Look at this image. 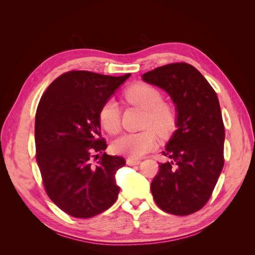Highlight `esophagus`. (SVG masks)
Instances as JSON below:
<instances>
[{
    "label": "esophagus",
    "mask_w": 255,
    "mask_h": 255,
    "mask_svg": "<svg viewBox=\"0 0 255 255\" xmlns=\"http://www.w3.org/2000/svg\"><path fill=\"white\" fill-rule=\"evenodd\" d=\"M140 163L139 159H134V158H128L127 159V164L128 166H135V165H138Z\"/></svg>",
    "instance_id": "34e87169"
}]
</instances>
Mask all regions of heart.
<instances>
[{"label":"heart","mask_w":255,"mask_h":255,"mask_svg":"<svg viewBox=\"0 0 255 255\" xmlns=\"http://www.w3.org/2000/svg\"><path fill=\"white\" fill-rule=\"evenodd\" d=\"M123 99L127 103L145 111L142 128L148 129L122 135L113 142L112 148L116 154L139 158L157 146L155 130L159 135L166 136L174 129L176 111L172 104L163 101L160 90L146 83H136L128 87L123 92ZM98 118L109 134L116 135L120 132V110L115 100H106L100 107Z\"/></svg>","instance_id":"b5f03b06"}]
</instances>
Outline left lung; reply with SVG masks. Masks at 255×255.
I'll list each match as a JSON object with an SVG mask.
<instances>
[{
  "mask_svg": "<svg viewBox=\"0 0 255 255\" xmlns=\"http://www.w3.org/2000/svg\"><path fill=\"white\" fill-rule=\"evenodd\" d=\"M164 89L176 110V129L151 183L155 203L164 212L186 216L210 200L225 165V126L215 90L197 69L186 63L158 67L142 75Z\"/></svg>",
  "mask_w": 255,
  "mask_h": 255,
  "instance_id": "left-lung-1",
  "label": "left lung"
}]
</instances>
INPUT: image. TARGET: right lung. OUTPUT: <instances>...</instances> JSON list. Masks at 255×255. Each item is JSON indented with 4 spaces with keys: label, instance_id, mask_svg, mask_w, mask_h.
I'll list each match as a JSON object with an SVG mask.
<instances>
[{
    "label": "right lung",
    "instance_id": "obj_1",
    "mask_svg": "<svg viewBox=\"0 0 255 255\" xmlns=\"http://www.w3.org/2000/svg\"><path fill=\"white\" fill-rule=\"evenodd\" d=\"M129 75L69 71L51 83L38 104L36 160L43 186L52 201L72 217H94L118 198L115 174L126 160L104 152L107 144L98 114ZM95 156L99 158L96 164Z\"/></svg>",
    "mask_w": 255,
    "mask_h": 255
}]
</instances>
